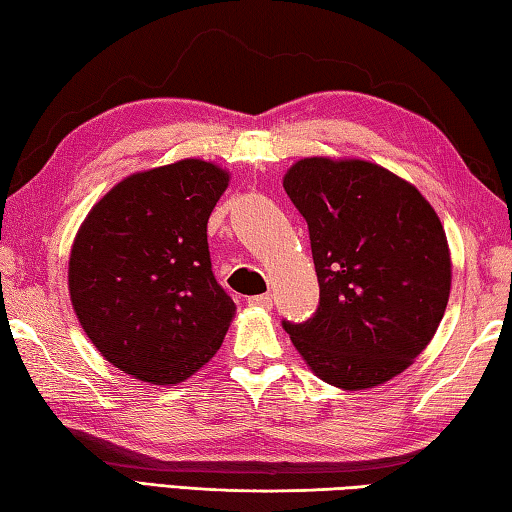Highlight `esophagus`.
Returning <instances> with one entry per match:
<instances>
[{
    "label": "esophagus",
    "mask_w": 512,
    "mask_h": 512,
    "mask_svg": "<svg viewBox=\"0 0 512 512\" xmlns=\"http://www.w3.org/2000/svg\"><path fill=\"white\" fill-rule=\"evenodd\" d=\"M247 303L256 308H272V294H256V297H249Z\"/></svg>",
    "instance_id": "34e87169"
}]
</instances>
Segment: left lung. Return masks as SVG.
<instances>
[{
	"mask_svg": "<svg viewBox=\"0 0 512 512\" xmlns=\"http://www.w3.org/2000/svg\"><path fill=\"white\" fill-rule=\"evenodd\" d=\"M283 188L308 222L315 317L283 321L319 380L373 389L432 342L452 288L445 229L414 184L364 159L306 157Z\"/></svg>",
	"mask_w": 512,
	"mask_h": 512,
	"instance_id": "1",
	"label": "left lung"
}]
</instances>
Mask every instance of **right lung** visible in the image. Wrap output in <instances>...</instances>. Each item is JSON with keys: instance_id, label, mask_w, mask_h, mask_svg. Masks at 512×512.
I'll use <instances>...</instances> for the list:
<instances>
[{"instance_id": "right-lung-1", "label": "right lung", "mask_w": 512, "mask_h": 512, "mask_svg": "<svg viewBox=\"0 0 512 512\" xmlns=\"http://www.w3.org/2000/svg\"><path fill=\"white\" fill-rule=\"evenodd\" d=\"M229 173L182 159L132 173L98 200L71 245L69 297L116 369L177 384L218 353L236 303L211 272L206 222Z\"/></svg>"}]
</instances>
